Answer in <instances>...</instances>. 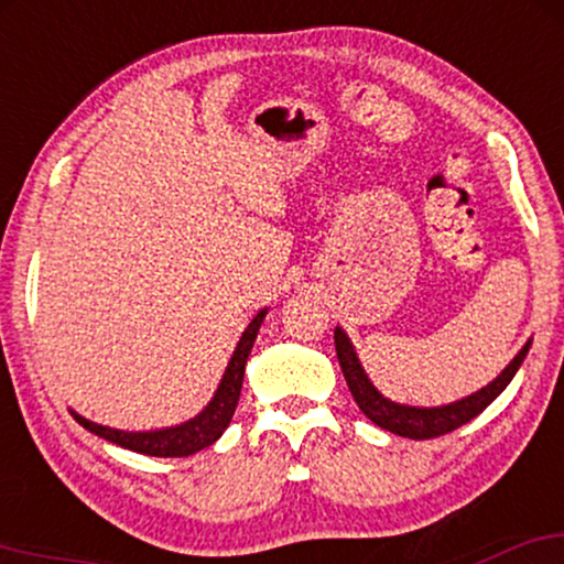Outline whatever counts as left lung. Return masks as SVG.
Here are the masks:
<instances>
[{
    "instance_id": "left-lung-1",
    "label": "left lung",
    "mask_w": 564,
    "mask_h": 564,
    "mask_svg": "<svg viewBox=\"0 0 564 564\" xmlns=\"http://www.w3.org/2000/svg\"><path fill=\"white\" fill-rule=\"evenodd\" d=\"M334 345H336V357H339L341 372H345L349 391H352V397L357 401V406L362 409V414L368 416L370 422H376L378 427L389 430L393 435L412 437V441H427V437L453 433L456 427L466 425V422H471L474 416L485 412V409L508 389V383L513 380L518 368H521L525 355H529L531 339L525 341L521 352L508 362V368L502 370L500 376L489 380L485 389L474 391L471 397L451 401V404H443V406H412V404L391 401L389 397H383L376 386H372V380L362 368L360 357L355 352V345L349 341V336L341 326L334 328Z\"/></svg>"
}]
</instances>
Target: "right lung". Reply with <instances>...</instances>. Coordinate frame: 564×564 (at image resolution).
Returning <instances> with one entry per match:
<instances>
[{"label":"right lung","mask_w":564,"mask_h":564,"mask_svg":"<svg viewBox=\"0 0 564 564\" xmlns=\"http://www.w3.org/2000/svg\"><path fill=\"white\" fill-rule=\"evenodd\" d=\"M269 308H261L256 313L251 324L246 326V332L240 334V341L232 349V357L228 368L223 372V380H219L215 397L209 399V404L202 409L199 414L192 416V420L181 422V425L160 427V430H116L98 425V422L85 420L83 414L72 412V416L90 430L93 435L104 437L108 443L121 445V448H129L134 453H144V456H158V458H175V456H192V453L207 448L219 435L225 433L230 425L232 414H236L240 389H243V372H246V360L251 355L256 334H259L261 324H264Z\"/></svg>","instance_id":"obj_1"}]
</instances>
